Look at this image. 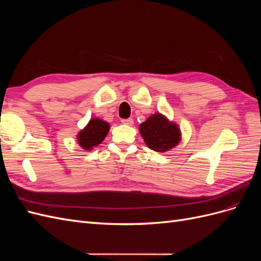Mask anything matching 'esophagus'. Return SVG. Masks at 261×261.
I'll list each match as a JSON object with an SVG mask.
<instances>
[{
    "mask_svg": "<svg viewBox=\"0 0 261 261\" xmlns=\"http://www.w3.org/2000/svg\"><path fill=\"white\" fill-rule=\"evenodd\" d=\"M122 123L125 125L132 126L134 124V121H133V118H125V120H122Z\"/></svg>",
    "mask_w": 261,
    "mask_h": 261,
    "instance_id": "1",
    "label": "esophagus"
}]
</instances>
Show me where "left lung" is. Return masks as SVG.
I'll list each match as a JSON object with an SVG mask.
<instances>
[{"label": "left lung", "instance_id": "1", "mask_svg": "<svg viewBox=\"0 0 261 261\" xmlns=\"http://www.w3.org/2000/svg\"><path fill=\"white\" fill-rule=\"evenodd\" d=\"M139 133L146 145L156 152L169 151L181 139L178 125L159 112L150 115L139 125Z\"/></svg>", "mask_w": 261, "mask_h": 261}]
</instances>
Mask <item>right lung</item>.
Wrapping results in <instances>:
<instances>
[{"instance_id": "right-lung-1", "label": "right lung", "mask_w": 261, "mask_h": 261, "mask_svg": "<svg viewBox=\"0 0 261 261\" xmlns=\"http://www.w3.org/2000/svg\"><path fill=\"white\" fill-rule=\"evenodd\" d=\"M110 130V124L99 117H92L77 134V143L84 150H92L105 140Z\"/></svg>"}]
</instances>
